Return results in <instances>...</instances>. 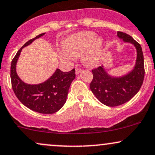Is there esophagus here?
<instances>
[{"label": "esophagus", "instance_id": "esophagus-1", "mask_svg": "<svg viewBox=\"0 0 155 155\" xmlns=\"http://www.w3.org/2000/svg\"><path fill=\"white\" fill-rule=\"evenodd\" d=\"M81 71V69H80V68H76V75H78V74H79Z\"/></svg>", "mask_w": 155, "mask_h": 155}]
</instances>
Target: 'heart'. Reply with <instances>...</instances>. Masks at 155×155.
<instances>
[{
    "label": "heart",
    "mask_w": 155,
    "mask_h": 155,
    "mask_svg": "<svg viewBox=\"0 0 155 155\" xmlns=\"http://www.w3.org/2000/svg\"><path fill=\"white\" fill-rule=\"evenodd\" d=\"M104 47V39L97 37L93 31H81L67 37L63 42V49L69 58L84 55L86 64L93 66L100 60Z\"/></svg>",
    "instance_id": "b5f03b06"
}]
</instances>
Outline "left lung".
Wrapping results in <instances>:
<instances>
[{
  "label": "left lung",
  "instance_id": "8db88e82",
  "mask_svg": "<svg viewBox=\"0 0 155 155\" xmlns=\"http://www.w3.org/2000/svg\"><path fill=\"white\" fill-rule=\"evenodd\" d=\"M117 36L125 43L133 45L137 50V59L133 68L120 76L111 75L104 65L92 70L93 80L89 85L91 91L99 101L109 107H115L129 101L139 91L144 78L141 45L126 33L118 31Z\"/></svg>",
  "mask_w": 155,
  "mask_h": 155
}]
</instances>
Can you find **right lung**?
<instances>
[{
    "label": "right lung",
    "mask_w": 155,
    "mask_h": 155,
    "mask_svg": "<svg viewBox=\"0 0 155 155\" xmlns=\"http://www.w3.org/2000/svg\"><path fill=\"white\" fill-rule=\"evenodd\" d=\"M45 34L37 35L22 46L11 65L13 90L19 101L31 110L42 114H53L64 105L71 84L75 79V69L63 72L57 68L49 79L37 84H29L20 79L16 72V63L22 49Z\"/></svg>",
    "instance_id": "1"
}]
</instances>
